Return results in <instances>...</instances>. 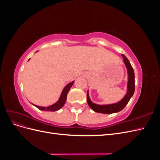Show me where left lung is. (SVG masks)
Masks as SVG:
<instances>
[{"instance_id": "obj_1", "label": "left lung", "mask_w": 160, "mask_h": 160, "mask_svg": "<svg viewBox=\"0 0 160 160\" xmlns=\"http://www.w3.org/2000/svg\"><path fill=\"white\" fill-rule=\"evenodd\" d=\"M123 58L124 63L127 67L128 69V91L127 93L125 95L124 98L121 100L119 102L114 104L111 105H99L93 103L91 102V101L89 99V93L88 92L87 94V101H88V103L89 105V107L93 109L95 112L101 113H105V114H109V113H113L116 112H119V111H122L126 105L129 101L130 100L131 98L133 96L134 91H135V74L133 69V67L131 65L129 60L127 59V57L125 55H122Z\"/></svg>"}]
</instances>
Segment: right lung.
<instances>
[{"instance_id": "1", "label": "right lung", "mask_w": 160, "mask_h": 160, "mask_svg": "<svg viewBox=\"0 0 160 160\" xmlns=\"http://www.w3.org/2000/svg\"><path fill=\"white\" fill-rule=\"evenodd\" d=\"M74 81H72L71 83H69V84H67L65 88L63 89L62 91V93L61 95L60 98L59 99V101H57V103H55V104H53L51 106H49V107H40V106H37V105H35V107H37L38 109H39L41 111H55L59 110V109H61L62 106L64 105L66 99H67V93L70 89V88L72 87V85H73Z\"/></svg>"}]
</instances>
